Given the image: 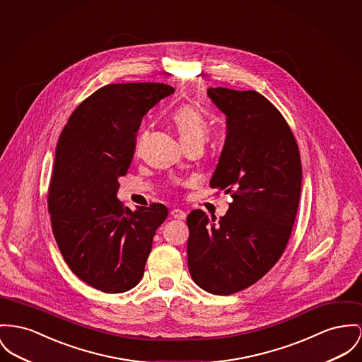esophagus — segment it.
Returning a JSON list of instances; mask_svg holds the SVG:
<instances>
[{"instance_id":"obj_1","label":"esophagus","mask_w":362,"mask_h":362,"mask_svg":"<svg viewBox=\"0 0 362 362\" xmlns=\"http://www.w3.org/2000/svg\"><path fill=\"white\" fill-rule=\"evenodd\" d=\"M171 217L175 218V219H185L187 213L180 209H174V210H171Z\"/></svg>"}]
</instances>
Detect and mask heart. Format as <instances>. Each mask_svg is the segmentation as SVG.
Wrapping results in <instances>:
<instances>
[{
  "label": "heart",
  "mask_w": 362,
  "mask_h": 362,
  "mask_svg": "<svg viewBox=\"0 0 362 362\" xmlns=\"http://www.w3.org/2000/svg\"><path fill=\"white\" fill-rule=\"evenodd\" d=\"M173 122L177 129L181 144L202 141L207 139L209 127L202 114L192 105H182L173 114Z\"/></svg>",
  "instance_id": "1"
}]
</instances>
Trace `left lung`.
<instances>
[{
	"instance_id": "1",
	"label": "left lung",
	"mask_w": 362,
	"mask_h": 362,
	"mask_svg": "<svg viewBox=\"0 0 362 362\" xmlns=\"http://www.w3.org/2000/svg\"><path fill=\"white\" fill-rule=\"evenodd\" d=\"M207 96L228 129L210 187L233 202L218 221L202 210L188 216V267L200 288L230 295L262 279L284 252L302 165L288 123L267 98L226 88H209Z\"/></svg>"
}]
</instances>
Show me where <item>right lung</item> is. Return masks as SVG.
Masks as SVG:
<instances>
[{
  "mask_svg": "<svg viewBox=\"0 0 362 362\" xmlns=\"http://www.w3.org/2000/svg\"><path fill=\"white\" fill-rule=\"evenodd\" d=\"M174 93L165 83H112L83 100L56 145L48 191L52 229L69 267L108 293L136 287L168 207H123L119 177L130 168L145 114Z\"/></svg>",
  "mask_w": 362,
  "mask_h": 362,
  "instance_id": "1",
  "label": "right lung"
}]
</instances>
